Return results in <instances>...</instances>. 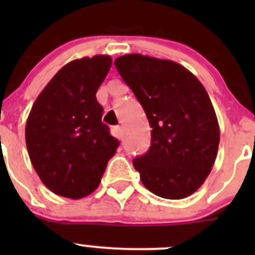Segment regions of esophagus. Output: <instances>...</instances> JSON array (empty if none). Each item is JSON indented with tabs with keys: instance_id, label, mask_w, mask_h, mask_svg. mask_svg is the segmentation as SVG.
Segmentation results:
<instances>
[{
	"instance_id": "obj_1",
	"label": "esophagus",
	"mask_w": 255,
	"mask_h": 255,
	"mask_svg": "<svg viewBox=\"0 0 255 255\" xmlns=\"http://www.w3.org/2000/svg\"><path fill=\"white\" fill-rule=\"evenodd\" d=\"M113 129H115L116 137H117L118 139H122V138H123V129H122V127H121V126H117V127H115V128H113Z\"/></svg>"
}]
</instances>
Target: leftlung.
<instances>
[{
  "label": "left lung",
  "instance_id": "1",
  "mask_svg": "<svg viewBox=\"0 0 255 255\" xmlns=\"http://www.w3.org/2000/svg\"><path fill=\"white\" fill-rule=\"evenodd\" d=\"M151 127L149 150L133 160L143 185L163 199L194 194L211 173L220 126L196 76L171 60L127 54L115 60Z\"/></svg>",
  "mask_w": 255,
  "mask_h": 255
}]
</instances>
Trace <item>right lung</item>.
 <instances>
[{
	"mask_svg": "<svg viewBox=\"0 0 255 255\" xmlns=\"http://www.w3.org/2000/svg\"><path fill=\"white\" fill-rule=\"evenodd\" d=\"M112 65L110 55L70 61L48 82L25 123L30 161L54 194L81 199L99 187L120 142L102 123L96 92Z\"/></svg>",
	"mask_w": 255,
	"mask_h": 255,
	"instance_id": "1",
	"label": "right lung"
}]
</instances>
